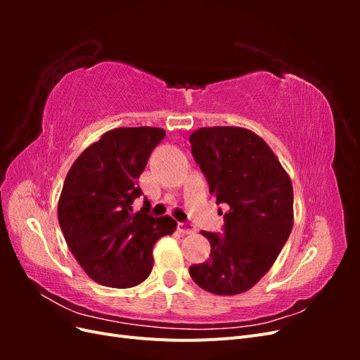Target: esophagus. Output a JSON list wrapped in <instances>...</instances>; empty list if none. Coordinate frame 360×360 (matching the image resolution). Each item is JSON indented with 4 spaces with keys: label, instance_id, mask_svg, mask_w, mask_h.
<instances>
[{
    "label": "esophagus",
    "instance_id": "obj_1",
    "mask_svg": "<svg viewBox=\"0 0 360 360\" xmlns=\"http://www.w3.org/2000/svg\"><path fill=\"white\" fill-rule=\"evenodd\" d=\"M177 230L183 234H193L195 233V228L192 224L189 222H179L177 224Z\"/></svg>",
    "mask_w": 360,
    "mask_h": 360
}]
</instances>
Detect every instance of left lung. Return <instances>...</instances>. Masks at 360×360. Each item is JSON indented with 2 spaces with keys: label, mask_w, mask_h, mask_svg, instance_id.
<instances>
[{
  "label": "left lung",
  "mask_w": 360,
  "mask_h": 360,
  "mask_svg": "<svg viewBox=\"0 0 360 360\" xmlns=\"http://www.w3.org/2000/svg\"><path fill=\"white\" fill-rule=\"evenodd\" d=\"M189 143L216 204L230 209L222 233L201 231L210 258L191 266L189 275L205 291L233 296L254 287L288 240L291 180L270 147L248 129L202 127Z\"/></svg>",
  "instance_id": "obj_1"
}]
</instances>
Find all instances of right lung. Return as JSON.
Wrapping results in <instances>:
<instances>
[{"label":"right lung","mask_w":360,"mask_h":360,"mask_svg":"<svg viewBox=\"0 0 360 360\" xmlns=\"http://www.w3.org/2000/svg\"><path fill=\"white\" fill-rule=\"evenodd\" d=\"M165 138L158 127H120L82 151L64 180L58 222L73 257L97 284L129 288L153 267V246L176 231L169 216L155 217L147 197L139 212L138 179Z\"/></svg>","instance_id":"1"}]
</instances>
